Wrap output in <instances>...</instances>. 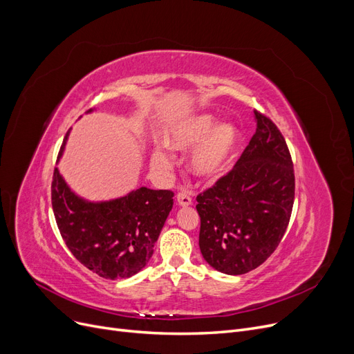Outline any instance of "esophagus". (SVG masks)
Masks as SVG:
<instances>
[{"instance_id": "esophagus-1", "label": "esophagus", "mask_w": 354, "mask_h": 354, "mask_svg": "<svg viewBox=\"0 0 354 354\" xmlns=\"http://www.w3.org/2000/svg\"><path fill=\"white\" fill-rule=\"evenodd\" d=\"M177 203L181 207H187L192 205V197L187 193H178L177 194Z\"/></svg>"}]
</instances>
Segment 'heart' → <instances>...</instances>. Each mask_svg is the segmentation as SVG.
I'll return each instance as SVG.
<instances>
[{"label": "heart", "mask_w": 354, "mask_h": 354, "mask_svg": "<svg viewBox=\"0 0 354 354\" xmlns=\"http://www.w3.org/2000/svg\"><path fill=\"white\" fill-rule=\"evenodd\" d=\"M217 118L198 113L183 118L167 131L168 147L177 151H194L189 160L190 171L201 180H216L230 167L241 145V131L232 124L217 127ZM171 160L162 149H154L151 165L157 171L170 168Z\"/></svg>", "instance_id": "obj_1"}]
</instances>
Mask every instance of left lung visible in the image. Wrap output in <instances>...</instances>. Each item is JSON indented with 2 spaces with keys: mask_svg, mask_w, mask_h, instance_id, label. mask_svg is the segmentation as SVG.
I'll return each mask as SVG.
<instances>
[{
  "mask_svg": "<svg viewBox=\"0 0 354 354\" xmlns=\"http://www.w3.org/2000/svg\"><path fill=\"white\" fill-rule=\"evenodd\" d=\"M257 132L232 170L200 193L198 246L216 271L242 275L278 248L290 223L295 177L278 127L254 111Z\"/></svg>",
  "mask_w": 354,
  "mask_h": 354,
  "instance_id": "obj_1",
  "label": "left lung"
}]
</instances>
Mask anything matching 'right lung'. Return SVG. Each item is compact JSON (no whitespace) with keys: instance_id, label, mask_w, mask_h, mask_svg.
<instances>
[{"instance_id":"add662e5","label":"right lung","mask_w":354,"mask_h":354,"mask_svg":"<svg viewBox=\"0 0 354 354\" xmlns=\"http://www.w3.org/2000/svg\"><path fill=\"white\" fill-rule=\"evenodd\" d=\"M173 196L170 190L140 187L120 198L88 201L71 190L57 167L52 181V206L66 246L82 265L106 279L129 278L148 263L173 209Z\"/></svg>"}]
</instances>
